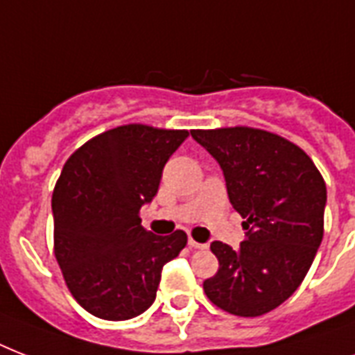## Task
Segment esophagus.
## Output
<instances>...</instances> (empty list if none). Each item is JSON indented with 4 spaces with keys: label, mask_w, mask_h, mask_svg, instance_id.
<instances>
[{
    "label": "esophagus",
    "mask_w": 355,
    "mask_h": 355,
    "mask_svg": "<svg viewBox=\"0 0 355 355\" xmlns=\"http://www.w3.org/2000/svg\"><path fill=\"white\" fill-rule=\"evenodd\" d=\"M188 245H189V247H191V248H206V245H202V243H197V241H195V239H193V237H189V239H188Z\"/></svg>",
    "instance_id": "1"
}]
</instances>
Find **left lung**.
<instances>
[{
    "instance_id": "left-lung-1",
    "label": "left lung",
    "mask_w": 355,
    "mask_h": 355,
    "mask_svg": "<svg viewBox=\"0 0 355 355\" xmlns=\"http://www.w3.org/2000/svg\"><path fill=\"white\" fill-rule=\"evenodd\" d=\"M197 141L221 166L247 239L214 241L219 269L206 297L237 317H259L286 302L308 275L324 234L326 184L298 145L254 127L197 128Z\"/></svg>"
}]
</instances>
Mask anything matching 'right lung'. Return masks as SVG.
<instances>
[{"label":"right lung","mask_w":355,"mask_h":355,"mask_svg":"<svg viewBox=\"0 0 355 355\" xmlns=\"http://www.w3.org/2000/svg\"><path fill=\"white\" fill-rule=\"evenodd\" d=\"M188 130L128 123L97 134L64 164L53 189V250L73 298L105 320H127L155 302L162 267L188 236H155L139 208Z\"/></svg>","instance_id":"obj_1"}]
</instances>
